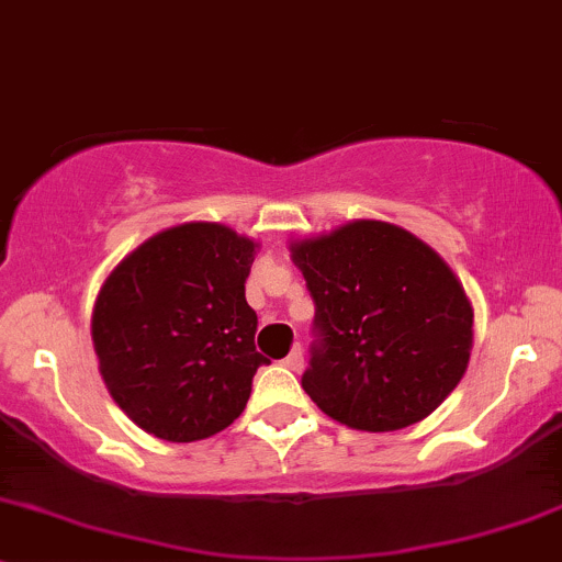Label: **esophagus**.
Listing matches in <instances>:
<instances>
[{
    "label": "esophagus",
    "instance_id": "1",
    "mask_svg": "<svg viewBox=\"0 0 562 562\" xmlns=\"http://www.w3.org/2000/svg\"><path fill=\"white\" fill-rule=\"evenodd\" d=\"M283 366H286L289 370H294V373H300V370H303V366H305L303 349H300V346H294V349L289 351L286 360H283Z\"/></svg>",
    "mask_w": 562,
    "mask_h": 562
}]
</instances>
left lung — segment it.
Wrapping results in <instances>:
<instances>
[{
	"label": "left lung",
	"instance_id": "obj_1",
	"mask_svg": "<svg viewBox=\"0 0 562 562\" xmlns=\"http://www.w3.org/2000/svg\"><path fill=\"white\" fill-rule=\"evenodd\" d=\"M314 297V346L303 390L355 430L422 422L465 375L473 308L427 243L403 227L357 218L292 243Z\"/></svg>",
	"mask_w": 562,
	"mask_h": 562
}]
</instances>
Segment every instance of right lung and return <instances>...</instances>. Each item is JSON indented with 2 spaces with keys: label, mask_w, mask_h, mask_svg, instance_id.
<instances>
[{
  "label": "right lung",
  "mask_w": 562,
  "mask_h": 562,
  "mask_svg": "<svg viewBox=\"0 0 562 562\" xmlns=\"http://www.w3.org/2000/svg\"><path fill=\"white\" fill-rule=\"evenodd\" d=\"M257 243L213 222L156 233L102 283L91 316L100 373L119 408L161 441L233 425L268 366L246 303Z\"/></svg>",
  "instance_id": "1"
}]
</instances>
